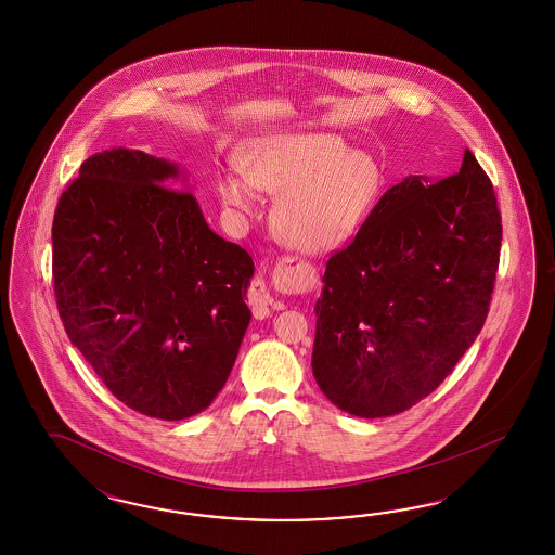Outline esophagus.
I'll return each instance as SVG.
<instances>
[{"label": "esophagus", "instance_id": "1", "mask_svg": "<svg viewBox=\"0 0 555 555\" xmlns=\"http://www.w3.org/2000/svg\"><path fill=\"white\" fill-rule=\"evenodd\" d=\"M248 301L256 309H267L270 307L272 302H274V297H272V293H270L269 285L262 281V279H256L253 281V285H250V291H248Z\"/></svg>", "mask_w": 555, "mask_h": 555}]
</instances>
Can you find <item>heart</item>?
<instances>
[{"label":"heart","mask_w":555,"mask_h":555,"mask_svg":"<svg viewBox=\"0 0 555 555\" xmlns=\"http://www.w3.org/2000/svg\"><path fill=\"white\" fill-rule=\"evenodd\" d=\"M242 172H223L221 202L253 211L254 189L276 195L274 234L301 253H334L360 232L378 199L385 175L364 151H350L341 135L272 134L240 152Z\"/></svg>","instance_id":"obj_1"}]
</instances>
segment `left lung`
<instances>
[{"label":"left lung","mask_w":555,"mask_h":555,"mask_svg":"<svg viewBox=\"0 0 555 555\" xmlns=\"http://www.w3.org/2000/svg\"><path fill=\"white\" fill-rule=\"evenodd\" d=\"M501 240L492 183L470 151L452 177L390 186L327 260L311 360L321 392L364 420L431 395L487 321Z\"/></svg>","instance_id":"8db88e82"}]
</instances>
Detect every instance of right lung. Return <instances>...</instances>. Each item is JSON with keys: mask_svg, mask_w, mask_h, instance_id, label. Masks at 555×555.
Here are the masks:
<instances>
[{"mask_svg": "<svg viewBox=\"0 0 555 555\" xmlns=\"http://www.w3.org/2000/svg\"><path fill=\"white\" fill-rule=\"evenodd\" d=\"M177 163L130 149L89 156L52 221V279L68 339L121 403L154 420L202 413L253 318V256L216 234Z\"/></svg>", "mask_w": 555, "mask_h": 555, "instance_id": "obj_1", "label": "right lung"}]
</instances>
